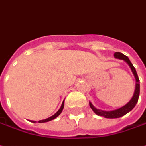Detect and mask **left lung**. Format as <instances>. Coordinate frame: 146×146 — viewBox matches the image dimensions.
Listing matches in <instances>:
<instances>
[{"mask_svg":"<svg viewBox=\"0 0 146 146\" xmlns=\"http://www.w3.org/2000/svg\"><path fill=\"white\" fill-rule=\"evenodd\" d=\"M114 56L117 59H121V60H124L128 65H129V67L131 68L132 72L133 73L134 77H135L136 79V89L135 92H134V94L133 96L132 99L128 102L127 104L125 106H124L121 108H120L118 110H116L113 111H102L100 110H98L96 109L95 107L92 105V103L90 102V106L91 107V109L93 110L94 113H96L98 116H102V117H104L106 118H118V117H121L124 115H125L126 113H128L129 111H131L134 106H136L137 102L138 101V98H139V94H140V81L139 78H138V76H137V73L136 72V69L134 68V66L133 65V64L131 63V61L129 60V59L128 58V56H126L125 55H124L121 52H115Z\"/></svg>","mask_w":146,"mask_h":146,"instance_id":"obj_1","label":"left lung"}]
</instances>
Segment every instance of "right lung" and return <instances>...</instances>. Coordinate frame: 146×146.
Masks as SVG:
<instances>
[{"instance_id": "1", "label": "right lung", "mask_w": 146, "mask_h": 146, "mask_svg": "<svg viewBox=\"0 0 146 146\" xmlns=\"http://www.w3.org/2000/svg\"><path fill=\"white\" fill-rule=\"evenodd\" d=\"M63 108H64V102H63V103H62V105H61V107L60 108V110L56 112V113L54 115H52V117H48V118L47 119H44V120H41V121H39L38 122L39 123H44V122H48V121H52V120H53V119H55L56 117H58L59 115L60 114V113L62 112V110H63ZM32 122L35 123L36 121H31Z\"/></svg>"}]
</instances>
